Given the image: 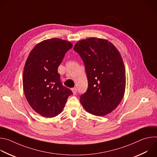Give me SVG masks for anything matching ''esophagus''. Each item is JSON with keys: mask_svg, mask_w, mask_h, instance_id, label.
I'll return each mask as SVG.
<instances>
[{"mask_svg": "<svg viewBox=\"0 0 157 157\" xmlns=\"http://www.w3.org/2000/svg\"><path fill=\"white\" fill-rule=\"evenodd\" d=\"M71 91H72V92H73V94H76V91H77V90H76V87H73V88H72V89H71Z\"/></svg>", "mask_w": 157, "mask_h": 157, "instance_id": "esophagus-1", "label": "esophagus"}]
</instances>
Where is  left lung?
<instances>
[{"label":"left lung","mask_w":157,"mask_h":157,"mask_svg":"<svg viewBox=\"0 0 157 157\" xmlns=\"http://www.w3.org/2000/svg\"><path fill=\"white\" fill-rule=\"evenodd\" d=\"M73 49L84 61L88 79L81 104L96 116L110 113L121 102L125 90V66L119 52L110 41L96 37L78 41Z\"/></svg>","instance_id":"1"}]
</instances>
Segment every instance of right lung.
Segmentation results:
<instances>
[{
  "label": "right lung",
  "instance_id": "add662e5",
  "mask_svg": "<svg viewBox=\"0 0 157 157\" xmlns=\"http://www.w3.org/2000/svg\"><path fill=\"white\" fill-rule=\"evenodd\" d=\"M72 47L68 41L47 39L38 43L26 60L23 73L25 96L31 107L43 117L58 116L73 94L63 86L58 73L65 53Z\"/></svg>",
  "mask_w": 157,
  "mask_h": 157
}]
</instances>
